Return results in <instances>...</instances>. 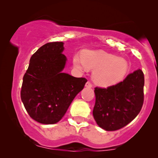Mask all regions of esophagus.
<instances>
[{
  "label": "esophagus",
  "instance_id": "34e87169",
  "mask_svg": "<svg viewBox=\"0 0 158 158\" xmlns=\"http://www.w3.org/2000/svg\"><path fill=\"white\" fill-rule=\"evenodd\" d=\"M85 87H86V88H92V87H93V85H92L91 82H90V81H87L86 84H85Z\"/></svg>",
  "mask_w": 158,
  "mask_h": 158
}]
</instances>
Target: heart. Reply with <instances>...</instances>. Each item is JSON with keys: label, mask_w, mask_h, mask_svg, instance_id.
Here are the masks:
<instances>
[{"label": "heart", "mask_w": 158, "mask_h": 158, "mask_svg": "<svg viewBox=\"0 0 158 158\" xmlns=\"http://www.w3.org/2000/svg\"><path fill=\"white\" fill-rule=\"evenodd\" d=\"M73 63L80 70H94V81L105 88L122 80L128 68L126 59L100 50H84L81 56L76 54L73 57Z\"/></svg>", "instance_id": "obj_1"}]
</instances>
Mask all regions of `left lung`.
<instances>
[{
    "label": "left lung",
    "mask_w": 158,
    "mask_h": 158,
    "mask_svg": "<svg viewBox=\"0 0 158 158\" xmlns=\"http://www.w3.org/2000/svg\"><path fill=\"white\" fill-rule=\"evenodd\" d=\"M144 74L139 70L107 88H95L94 119L106 131L120 129L138 115L144 101Z\"/></svg>",
    "instance_id": "left-lung-1"
}]
</instances>
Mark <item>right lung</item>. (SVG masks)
Masks as SVG:
<instances>
[{"instance_id":"right-lung-1","label":"right lung","mask_w":158,"mask_h":158,"mask_svg":"<svg viewBox=\"0 0 158 158\" xmlns=\"http://www.w3.org/2000/svg\"><path fill=\"white\" fill-rule=\"evenodd\" d=\"M63 42L43 45L31 56L23 78L21 101L30 117L42 124L59 122L88 81L63 73Z\"/></svg>"}]
</instances>
